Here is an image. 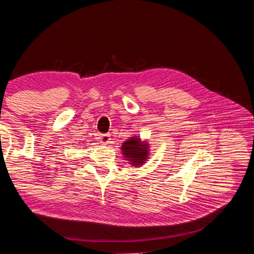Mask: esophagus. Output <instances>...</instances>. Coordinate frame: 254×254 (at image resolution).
Wrapping results in <instances>:
<instances>
[{"instance_id": "esophagus-1", "label": "esophagus", "mask_w": 254, "mask_h": 254, "mask_svg": "<svg viewBox=\"0 0 254 254\" xmlns=\"http://www.w3.org/2000/svg\"><path fill=\"white\" fill-rule=\"evenodd\" d=\"M100 140L103 145H108L110 142V135L109 134H102L100 136Z\"/></svg>"}]
</instances>
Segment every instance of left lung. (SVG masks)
Here are the masks:
<instances>
[{
  "label": "left lung",
  "instance_id": "1",
  "mask_svg": "<svg viewBox=\"0 0 254 254\" xmlns=\"http://www.w3.org/2000/svg\"><path fill=\"white\" fill-rule=\"evenodd\" d=\"M121 149L125 158L127 159L133 166H140L146 163L145 161L148 158L149 151L148 144L141 142L137 136L129 137L128 140H126V142H123Z\"/></svg>",
  "mask_w": 254,
  "mask_h": 254
}]
</instances>
